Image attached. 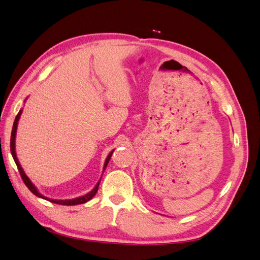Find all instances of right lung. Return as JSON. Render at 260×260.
Listing matches in <instances>:
<instances>
[{
	"label": "right lung",
	"instance_id": "add662e5",
	"mask_svg": "<svg viewBox=\"0 0 260 260\" xmlns=\"http://www.w3.org/2000/svg\"><path fill=\"white\" fill-rule=\"evenodd\" d=\"M20 115H21V111H19V113L17 114L16 118H15L14 124H13L12 136H11V152H12V155H13V158H14L15 162H16V166H17V168H18V171H19L20 177H21V179H22V181H23V183H25L26 186L29 188V190H30L31 192H32L36 196H38V198L44 199V200L49 201V202H51V203L59 204V205H67V206H70V205H78V204H84V203H86L88 201H90V200L93 198V196L96 194V192H98V190H99V184H100V182L95 185V187H94L90 193H88V194L84 195V196H81V198H78V199H75V200H68V201H55V200H50V199H48V198H44L43 195H41L40 193H39V192L37 191V188L35 187V185H34L32 183H31V181H30V180L28 179V177L25 175V172H23L21 166L19 165V161H18V159H17V157H16V153H15V137H16L17 122H18V120H19ZM112 154H113V152L109 153L108 157L106 158V161H105V165H104V170H105V168H106V166H107V164H108L109 159H111Z\"/></svg>",
	"mask_w": 260,
	"mask_h": 260
}]
</instances>
